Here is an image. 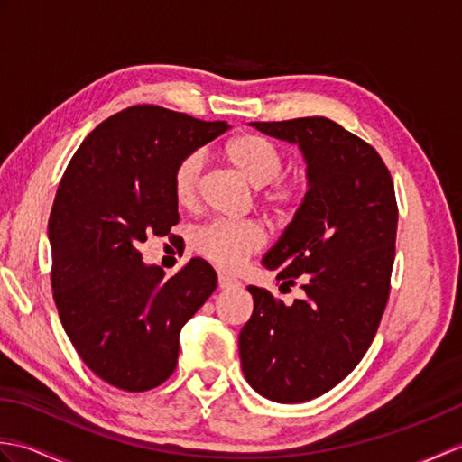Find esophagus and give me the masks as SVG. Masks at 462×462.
I'll use <instances>...</instances> for the list:
<instances>
[{"label":"esophagus","instance_id":"34e87169","mask_svg":"<svg viewBox=\"0 0 462 462\" xmlns=\"http://www.w3.org/2000/svg\"><path fill=\"white\" fill-rule=\"evenodd\" d=\"M238 286H240L238 280L226 276V273H218V288L220 290H230V288H238Z\"/></svg>","mask_w":462,"mask_h":462}]
</instances>
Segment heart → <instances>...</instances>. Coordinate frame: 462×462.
<instances>
[{
  "mask_svg": "<svg viewBox=\"0 0 462 462\" xmlns=\"http://www.w3.org/2000/svg\"><path fill=\"white\" fill-rule=\"evenodd\" d=\"M228 162L254 186H266L262 200L276 216H286L301 202V186L296 180H276L283 169V154L270 139L256 133H242L224 146ZM204 171V154L192 151L176 162L172 171V196L182 208L199 200ZM192 250L224 272H236L266 244V232L254 220H214L192 234Z\"/></svg>",
  "mask_w": 462,
  "mask_h": 462,
  "instance_id": "obj_1",
  "label": "heart"
}]
</instances>
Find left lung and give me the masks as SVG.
Segmentation results:
<instances>
[{"label":"left lung","instance_id":"obj_1","mask_svg":"<svg viewBox=\"0 0 462 462\" xmlns=\"http://www.w3.org/2000/svg\"><path fill=\"white\" fill-rule=\"evenodd\" d=\"M250 125L300 146L310 189L262 260L303 298L286 306L248 286L242 371L266 399L303 403L346 379L375 337L395 260V189L379 152L326 116Z\"/></svg>","mask_w":462,"mask_h":462}]
</instances>
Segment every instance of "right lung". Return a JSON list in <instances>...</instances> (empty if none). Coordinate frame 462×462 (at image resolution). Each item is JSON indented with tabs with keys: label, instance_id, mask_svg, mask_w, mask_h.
<instances>
[{
	"label": "right lung",
	"instance_id": "right-lung-1",
	"mask_svg": "<svg viewBox=\"0 0 462 462\" xmlns=\"http://www.w3.org/2000/svg\"><path fill=\"white\" fill-rule=\"evenodd\" d=\"M228 129L129 106L89 133L59 182L49 216L53 300L85 365L113 387L139 393L169 379L182 326L216 290L202 258L164 278L144 266L139 246L179 224L176 162Z\"/></svg>",
	"mask_w": 462,
	"mask_h": 462
}]
</instances>
